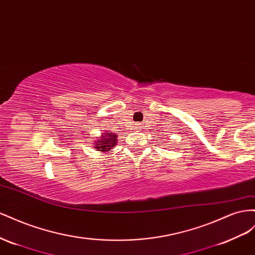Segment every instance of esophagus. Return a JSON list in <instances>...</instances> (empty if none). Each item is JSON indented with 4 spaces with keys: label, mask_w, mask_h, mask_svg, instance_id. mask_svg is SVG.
I'll return each mask as SVG.
<instances>
[{
    "label": "esophagus",
    "mask_w": 255,
    "mask_h": 255,
    "mask_svg": "<svg viewBox=\"0 0 255 255\" xmlns=\"http://www.w3.org/2000/svg\"><path fill=\"white\" fill-rule=\"evenodd\" d=\"M141 128V126H140V124H135V126H134V129H140Z\"/></svg>",
    "instance_id": "esophagus-1"
}]
</instances>
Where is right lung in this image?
<instances>
[{"mask_svg":"<svg viewBox=\"0 0 255 255\" xmlns=\"http://www.w3.org/2000/svg\"><path fill=\"white\" fill-rule=\"evenodd\" d=\"M116 143H118V134L112 133L108 130L98 136V139L93 143V146L100 152H109V150L113 149Z\"/></svg>","mask_w":255,"mask_h":255,"instance_id":"obj_1","label":"right lung"}]
</instances>
